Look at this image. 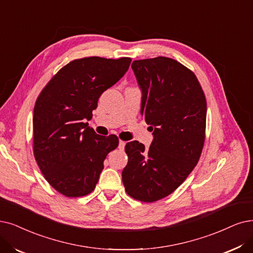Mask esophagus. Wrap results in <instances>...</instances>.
<instances>
[{"label": "esophagus", "mask_w": 253, "mask_h": 253, "mask_svg": "<svg viewBox=\"0 0 253 253\" xmlns=\"http://www.w3.org/2000/svg\"><path fill=\"white\" fill-rule=\"evenodd\" d=\"M125 145H126V142H125V141L124 140H120L119 141V149H124L125 148Z\"/></svg>", "instance_id": "34e87169"}]
</instances>
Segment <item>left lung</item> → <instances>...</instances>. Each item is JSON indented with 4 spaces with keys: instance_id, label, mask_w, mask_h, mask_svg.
I'll return each mask as SVG.
<instances>
[{
    "instance_id": "1",
    "label": "left lung",
    "mask_w": 253,
    "mask_h": 253,
    "mask_svg": "<svg viewBox=\"0 0 253 253\" xmlns=\"http://www.w3.org/2000/svg\"><path fill=\"white\" fill-rule=\"evenodd\" d=\"M141 113L154 130L149 149L126 143L123 183L132 198L154 203L174 192L197 165L206 140L207 99L195 74L167 57L135 60Z\"/></svg>"
}]
</instances>
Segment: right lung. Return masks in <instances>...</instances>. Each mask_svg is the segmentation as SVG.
Segmentation results:
<instances>
[{
    "label": "right lung",
    "mask_w": 253,
    "mask_h": 253,
    "mask_svg": "<svg viewBox=\"0 0 253 253\" xmlns=\"http://www.w3.org/2000/svg\"><path fill=\"white\" fill-rule=\"evenodd\" d=\"M130 61L128 57L76 59L53 76L36 99L33 154L47 183L66 197L91 193L107 155L119 144L117 136L97 135L85 121Z\"/></svg>",
    "instance_id": "right-lung-1"
}]
</instances>
